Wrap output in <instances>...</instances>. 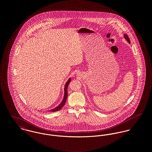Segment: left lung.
<instances>
[{
  "mask_svg": "<svg viewBox=\"0 0 152 152\" xmlns=\"http://www.w3.org/2000/svg\"><path fill=\"white\" fill-rule=\"evenodd\" d=\"M124 37L125 38V39L130 43V39H129V37L128 36V35L127 34H124Z\"/></svg>",
  "mask_w": 152,
  "mask_h": 152,
  "instance_id": "left-lung-1",
  "label": "left lung"
}]
</instances>
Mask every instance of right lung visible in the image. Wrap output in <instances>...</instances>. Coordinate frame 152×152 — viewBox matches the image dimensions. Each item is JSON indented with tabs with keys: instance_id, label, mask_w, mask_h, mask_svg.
Masks as SVG:
<instances>
[{
	"instance_id": "right-lung-1",
	"label": "right lung",
	"mask_w": 152,
	"mask_h": 152,
	"mask_svg": "<svg viewBox=\"0 0 152 152\" xmlns=\"http://www.w3.org/2000/svg\"><path fill=\"white\" fill-rule=\"evenodd\" d=\"M71 81V78H69L68 80V81H66V84H65V88H64V98L61 102V103L56 108H55L51 110H49L50 112H56V111H58L59 110H60L63 107H64V104H65V102H66V98H67V95H68V93H67V87L68 86L69 83Z\"/></svg>"
}]
</instances>
